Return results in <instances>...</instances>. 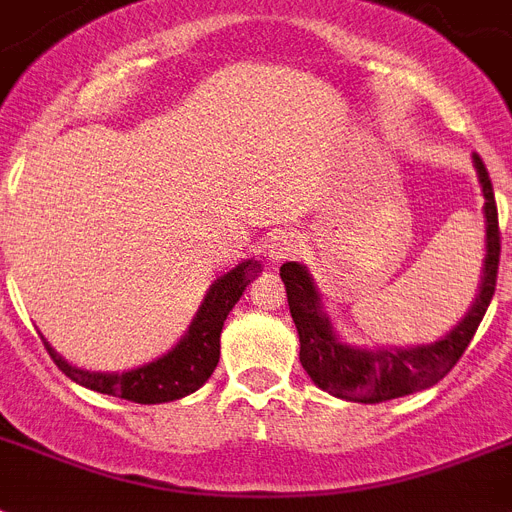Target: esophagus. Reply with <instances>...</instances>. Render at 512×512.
Wrapping results in <instances>:
<instances>
[{
    "mask_svg": "<svg viewBox=\"0 0 512 512\" xmlns=\"http://www.w3.org/2000/svg\"><path fill=\"white\" fill-rule=\"evenodd\" d=\"M299 247H302L299 236L284 231V234H278V236H273V239H270L268 260H270V263H281V260H289V257L297 255Z\"/></svg>",
    "mask_w": 512,
    "mask_h": 512,
    "instance_id": "34e87169",
    "label": "esophagus"
}]
</instances>
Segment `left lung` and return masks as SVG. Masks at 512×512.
Wrapping results in <instances>:
<instances>
[{"mask_svg": "<svg viewBox=\"0 0 512 512\" xmlns=\"http://www.w3.org/2000/svg\"><path fill=\"white\" fill-rule=\"evenodd\" d=\"M473 168H476L481 194H484L486 226V255L479 294L473 297L468 313L436 342L413 344V347H357V344L344 342L342 336L336 334L331 315L323 305L321 289L307 265H281V281L286 286V299H289V310H292L299 334V363L323 392L334 394L339 400L363 402V405L397 400V397L421 392L434 386L436 381H442L463 357L465 347L471 344L484 318L486 307L492 302L494 286H497V265H500V226H497L492 181L479 155H473Z\"/></svg>", "mask_w": 512, "mask_h": 512, "instance_id": "1", "label": "left lung"}]
</instances>
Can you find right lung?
<instances>
[{"label": "right lung", "mask_w": 512, "mask_h": 512, "mask_svg": "<svg viewBox=\"0 0 512 512\" xmlns=\"http://www.w3.org/2000/svg\"><path fill=\"white\" fill-rule=\"evenodd\" d=\"M257 260H242L236 268L226 270L207 289L202 305H199L194 321L189 323L186 334L162 352L160 357L149 360L144 365L128 368V371H86L78 365L68 363L60 352L52 350V344L44 339L49 355L57 363L65 376L76 384L94 389L99 394H110L120 400L139 402V405H160V402H173L181 397H189L213 376L215 365L220 357V331L226 323L228 313L234 310L239 297L244 294L252 281L260 273Z\"/></svg>", "instance_id": "right-lung-1"}]
</instances>
